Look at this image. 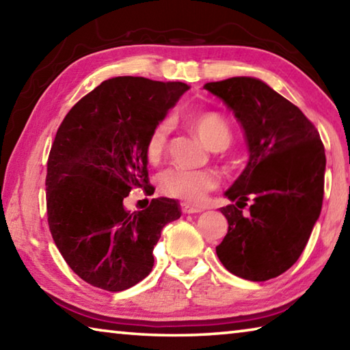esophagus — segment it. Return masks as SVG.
<instances>
[{
	"instance_id": "1",
	"label": "esophagus",
	"mask_w": 350,
	"mask_h": 350,
	"mask_svg": "<svg viewBox=\"0 0 350 350\" xmlns=\"http://www.w3.org/2000/svg\"><path fill=\"white\" fill-rule=\"evenodd\" d=\"M180 206H182V211L185 213V215H194V213H200V211H204V206L191 205V204H187V202H183Z\"/></svg>"
}]
</instances>
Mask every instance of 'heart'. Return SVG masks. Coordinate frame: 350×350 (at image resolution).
Masks as SVG:
<instances>
[{
    "instance_id": "1",
    "label": "heart",
    "mask_w": 350,
    "mask_h": 350,
    "mask_svg": "<svg viewBox=\"0 0 350 350\" xmlns=\"http://www.w3.org/2000/svg\"><path fill=\"white\" fill-rule=\"evenodd\" d=\"M188 125L194 129L211 150H221L230 144L232 131L225 118L213 111L196 112L188 117ZM171 131L170 122L161 120L151 128L146 137L145 154L150 162H157L167 148ZM219 185V177L210 170H189L182 167H170L159 176V187L170 198L182 199L185 202L199 204L206 194Z\"/></svg>"
}]
</instances>
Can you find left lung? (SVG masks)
<instances>
[{
  "instance_id": "8db88e82",
  "label": "left lung",
  "mask_w": 350,
  "mask_h": 350,
  "mask_svg": "<svg viewBox=\"0 0 350 350\" xmlns=\"http://www.w3.org/2000/svg\"><path fill=\"white\" fill-rule=\"evenodd\" d=\"M234 112L250 159L222 206L228 232L216 247L230 273L267 281L298 260L319 217L324 196V145L298 106L264 81L233 77L204 85ZM252 199L244 217L241 208Z\"/></svg>"
}]
</instances>
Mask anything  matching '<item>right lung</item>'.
<instances>
[{"mask_svg":"<svg viewBox=\"0 0 350 350\" xmlns=\"http://www.w3.org/2000/svg\"><path fill=\"white\" fill-rule=\"evenodd\" d=\"M187 90L116 77L80 98L58 128L47 159V224L66 264L94 287L122 292L150 275L162 228L180 217L174 199L133 213L123 199L152 188L146 137Z\"/></svg>","mask_w":350,"mask_h":350,"instance_id":"1","label":"right lung"}]
</instances>
